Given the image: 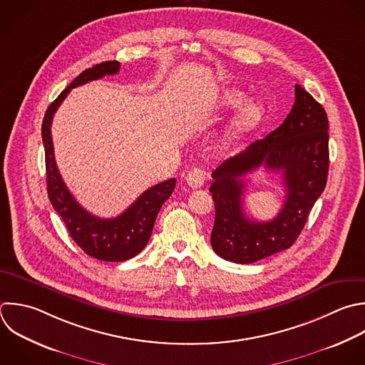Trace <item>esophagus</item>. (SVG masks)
<instances>
[{
  "label": "esophagus",
  "instance_id": "esophagus-1",
  "mask_svg": "<svg viewBox=\"0 0 365 365\" xmlns=\"http://www.w3.org/2000/svg\"><path fill=\"white\" fill-rule=\"evenodd\" d=\"M185 181H187V184H188L192 190L200 188V187H202L204 182H205V171L201 170V168H194V170L188 171V174H187V177H185Z\"/></svg>",
  "mask_w": 365,
  "mask_h": 365
}]
</instances>
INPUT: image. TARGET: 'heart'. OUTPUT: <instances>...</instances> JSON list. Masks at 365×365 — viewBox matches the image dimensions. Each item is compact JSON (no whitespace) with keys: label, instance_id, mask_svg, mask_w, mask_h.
I'll use <instances>...</instances> for the list:
<instances>
[{"label":"heart","instance_id":"heart-1","mask_svg":"<svg viewBox=\"0 0 365 365\" xmlns=\"http://www.w3.org/2000/svg\"><path fill=\"white\" fill-rule=\"evenodd\" d=\"M244 100H245V97L242 93L230 90V91L224 93L222 104L225 107L235 108V107H240L244 103ZM267 114H268V108L265 104H262L259 101L248 103L245 107L241 108L238 115L231 123L230 130H228V138L237 140L241 135L252 133L254 130H257L258 127L262 125V123L267 118Z\"/></svg>","mask_w":365,"mask_h":365}]
</instances>
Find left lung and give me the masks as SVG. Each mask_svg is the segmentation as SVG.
Masks as SVG:
<instances>
[{
	"instance_id": "left-lung-1",
	"label": "left lung",
	"mask_w": 365,
	"mask_h": 365,
	"mask_svg": "<svg viewBox=\"0 0 365 365\" xmlns=\"http://www.w3.org/2000/svg\"><path fill=\"white\" fill-rule=\"evenodd\" d=\"M327 130L325 110L297 84L295 103L284 123L214 170L210 187L215 204L211 245L221 258L251 264L294 244L327 184ZM261 165L279 170L286 187L280 214L267 223L248 219L242 208V178Z\"/></svg>"
}]
</instances>
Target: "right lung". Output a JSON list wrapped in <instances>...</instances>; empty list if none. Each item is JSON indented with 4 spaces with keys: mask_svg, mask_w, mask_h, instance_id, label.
Listing matches in <instances>:
<instances>
[{
    "mask_svg": "<svg viewBox=\"0 0 365 365\" xmlns=\"http://www.w3.org/2000/svg\"><path fill=\"white\" fill-rule=\"evenodd\" d=\"M120 67L118 61H104L83 71L47 108L41 127L46 150L47 191L54 210L63 218L71 238L86 254L110 262L130 259L144 250L160 208L174 191L175 178L155 184L144 191L121 215L98 218L77 202L61 178L54 158L51 123L57 108L73 88L100 80L104 76L117 74Z\"/></svg>",
    "mask_w": 365,
    "mask_h": 365,
    "instance_id": "1",
    "label": "right lung"
}]
</instances>
